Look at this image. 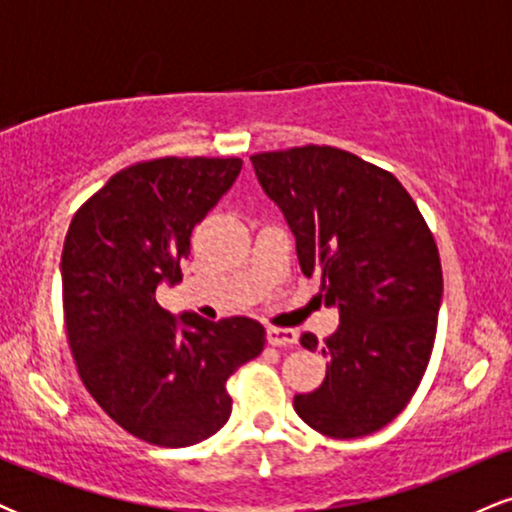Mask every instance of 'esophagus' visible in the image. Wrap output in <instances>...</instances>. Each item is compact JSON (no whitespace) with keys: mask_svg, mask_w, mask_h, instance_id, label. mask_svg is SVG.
<instances>
[{"mask_svg":"<svg viewBox=\"0 0 512 512\" xmlns=\"http://www.w3.org/2000/svg\"><path fill=\"white\" fill-rule=\"evenodd\" d=\"M267 342L272 346H293L298 344V332L286 330V327H269Z\"/></svg>","mask_w":512,"mask_h":512,"instance_id":"1","label":"esophagus"}]
</instances>
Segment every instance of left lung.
Returning a JSON list of instances; mask_svg holds the SVG:
<instances>
[{
	"label": "left lung",
	"mask_w": 512,
	"mask_h": 512,
	"mask_svg": "<svg viewBox=\"0 0 512 512\" xmlns=\"http://www.w3.org/2000/svg\"><path fill=\"white\" fill-rule=\"evenodd\" d=\"M262 190L296 238L305 276L339 310L325 339L322 385L293 397L310 428L330 438L380 431L424 378L443 298L433 233L402 182L334 146L250 156ZM301 344L317 349L315 334Z\"/></svg>",
	"instance_id": "8db88e82"
}]
</instances>
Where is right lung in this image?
<instances>
[{
	"instance_id": "obj_1",
	"label": "right lung",
	"mask_w": 512,
	"mask_h": 512,
	"mask_svg": "<svg viewBox=\"0 0 512 512\" xmlns=\"http://www.w3.org/2000/svg\"><path fill=\"white\" fill-rule=\"evenodd\" d=\"M240 158H154L115 173L74 214L62 301L81 383L117 426L161 448L214 436L231 416L226 380L264 349L250 317H173L156 301L180 284L190 236L231 190Z\"/></svg>"
}]
</instances>
